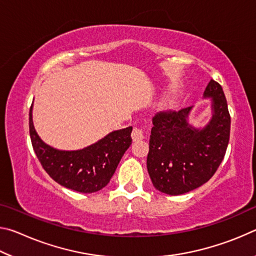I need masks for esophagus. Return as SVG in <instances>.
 Masks as SVG:
<instances>
[{
	"label": "esophagus",
	"mask_w": 256,
	"mask_h": 256,
	"mask_svg": "<svg viewBox=\"0 0 256 256\" xmlns=\"http://www.w3.org/2000/svg\"><path fill=\"white\" fill-rule=\"evenodd\" d=\"M131 136H132L133 141L141 140V138H144V130L138 128H134Z\"/></svg>",
	"instance_id": "obj_1"
}]
</instances>
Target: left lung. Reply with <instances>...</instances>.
<instances>
[{"mask_svg": "<svg viewBox=\"0 0 256 256\" xmlns=\"http://www.w3.org/2000/svg\"><path fill=\"white\" fill-rule=\"evenodd\" d=\"M204 98H212V118L203 128L188 122L192 107L159 112L152 118L146 168L151 182L170 196L188 193L206 183L226 154L230 115L224 90L210 80Z\"/></svg>", "mask_w": 256, "mask_h": 256, "instance_id": "left-lung-1", "label": "left lung"}]
</instances>
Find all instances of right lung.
<instances>
[{
  "instance_id": "add662e5",
  "label": "right lung",
  "mask_w": 256,
  "mask_h": 256,
  "mask_svg": "<svg viewBox=\"0 0 256 256\" xmlns=\"http://www.w3.org/2000/svg\"><path fill=\"white\" fill-rule=\"evenodd\" d=\"M132 126L118 130L84 149L58 150L38 136L29 110V133L34 154L56 183L80 193H94L110 183L120 160L132 144Z\"/></svg>"
}]
</instances>
